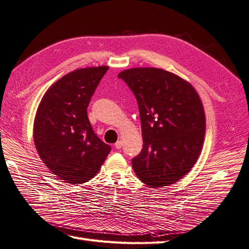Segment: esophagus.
Instances as JSON below:
<instances>
[{
	"instance_id": "1",
	"label": "esophagus",
	"mask_w": 249,
	"mask_h": 249,
	"mask_svg": "<svg viewBox=\"0 0 249 249\" xmlns=\"http://www.w3.org/2000/svg\"><path fill=\"white\" fill-rule=\"evenodd\" d=\"M114 146H115L116 149H121V148L123 147V141H121V140L117 141V142L114 144Z\"/></svg>"
}]
</instances>
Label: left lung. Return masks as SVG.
Instances as JSON below:
<instances>
[{"instance_id": "1", "label": "left lung", "mask_w": 249, "mask_h": 249, "mask_svg": "<svg viewBox=\"0 0 249 249\" xmlns=\"http://www.w3.org/2000/svg\"><path fill=\"white\" fill-rule=\"evenodd\" d=\"M138 103L143 147L132 160L136 175L150 187L173 184L190 171L201 152L206 121L192 85L157 68L118 74Z\"/></svg>"}]
</instances>
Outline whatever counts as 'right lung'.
<instances>
[{"mask_svg": "<svg viewBox=\"0 0 249 249\" xmlns=\"http://www.w3.org/2000/svg\"><path fill=\"white\" fill-rule=\"evenodd\" d=\"M106 66L65 75L42 98L34 123V142L41 160L57 178L81 184L95 176L111 147L93 132L89 101Z\"/></svg>", "mask_w": 249, "mask_h": 249, "instance_id": "right-lung-1", "label": "right lung"}]
</instances>
